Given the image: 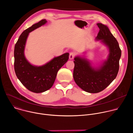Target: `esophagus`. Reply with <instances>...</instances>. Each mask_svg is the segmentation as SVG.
Listing matches in <instances>:
<instances>
[{"label":"esophagus","mask_w":133,"mask_h":133,"mask_svg":"<svg viewBox=\"0 0 133 133\" xmlns=\"http://www.w3.org/2000/svg\"><path fill=\"white\" fill-rule=\"evenodd\" d=\"M75 55H76V54L74 52H71L69 54V59H72L74 58V57L75 56Z\"/></svg>","instance_id":"34e87169"}]
</instances>
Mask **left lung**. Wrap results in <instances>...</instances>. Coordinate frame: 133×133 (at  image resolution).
I'll return each mask as SVG.
<instances>
[{"instance_id": "8db88e82", "label": "left lung", "mask_w": 133, "mask_h": 133, "mask_svg": "<svg viewBox=\"0 0 133 133\" xmlns=\"http://www.w3.org/2000/svg\"><path fill=\"white\" fill-rule=\"evenodd\" d=\"M99 32L96 38L109 48L107 61L98 68H94L87 59L77 56L74 58L73 77L76 84L84 91L97 93L105 89L116 77L119 70L121 50L116 39L108 27L98 23Z\"/></svg>"}]
</instances>
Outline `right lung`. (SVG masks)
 <instances>
[{"label": "right lung", "mask_w": 133, "mask_h": 133, "mask_svg": "<svg viewBox=\"0 0 133 133\" xmlns=\"http://www.w3.org/2000/svg\"><path fill=\"white\" fill-rule=\"evenodd\" d=\"M46 23V19H42L24 30L15 46L14 69L17 77L27 89L36 93L44 92L52 87L58 71L69 58V53L66 52L42 66H33L26 59L24 49L29 33Z\"/></svg>", "instance_id": "obj_1"}]
</instances>
